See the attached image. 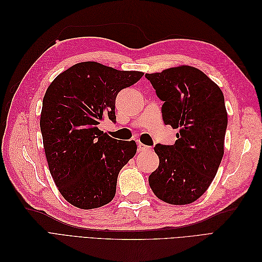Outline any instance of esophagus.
Returning <instances> with one entry per match:
<instances>
[{"mask_svg": "<svg viewBox=\"0 0 262 262\" xmlns=\"http://www.w3.org/2000/svg\"><path fill=\"white\" fill-rule=\"evenodd\" d=\"M138 149L139 152H146V150L150 149V147L147 145H144L143 143H138Z\"/></svg>", "mask_w": 262, "mask_h": 262, "instance_id": "esophagus-1", "label": "esophagus"}]
</instances>
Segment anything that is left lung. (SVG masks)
I'll return each mask as SVG.
<instances>
[{
  "mask_svg": "<svg viewBox=\"0 0 262 262\" xmlns=\"http://www.w3.org/2000/svg\"><path fill=\"white\" fill-rule=\"evenodd\" d=\"M145 77L164 101V123L179 129L175 144L155 145L160 165L148 177L149 187L166 203H192L208 190L224 154V95L202 71L189 66Z\"/></svg>",
  "mask_w": 262,
  "mask_h": 262,
  "instance_id": "left-lung-1",
  "label": "left lung"
}]
</instances>
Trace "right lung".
<instances>
[{
    "instance_id": "1",
    "label": "right lung",
    "mask_w": 262,
    "mask_h": 262,
    "mask_svg": "<svg viewBox=\"0 0 262 262\" xmlns=\"http://www.w3.org/2000/svg\"><path fill=\"white\" fill-rule=\"evenodd\" d=\"M97 62H81L59 74L42 100L40 130L51 176L60 193L90 210L114 199L119 171L137 153L134 141L119 142L98 129L116 122L118 93L143 76Z\"/></svg>"
}]
</instances>
